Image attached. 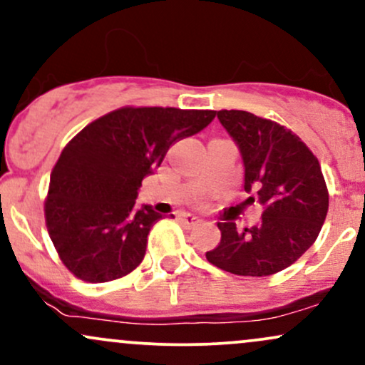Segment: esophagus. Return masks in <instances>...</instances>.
I'll list each match as a JSON object with an SVG mask.
<instances>
[{"label":"esophagus","mask_w":365,"mask_h":365,"mask_svg":"<svg viewBox=\"0 0 365 365\" xmlns=\"http://www.w3.org/2000/svg\"><path fill=\"white\" fill-rule=\"evenodd\" d=\"M180 221H182V223L187 225V226H195V225L202 223V217L188 215V212H183V215H180Z\"/></svg>","instance_id":"34e87169"}]
</instances>
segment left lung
<instances>
[{
	"label": "left lung",
	"instance_id": "1",
	"mask_svg": "<svg viewBox=\"0 0 365 365\" xmlns=\"http://www.w3.org/2000/svg\"><path fill=\"white\" fill-rule=\"evenodd\" d=\"M217 118L240 148L244 188L257 192L264 212L261 223L242 232L228 217L217 223L221 242L206 259L232 274H274L319 235L329 206L321 165L299 135L273 120L240 110H221Z\"/></svg>",
	"mask_w": 365,
	"mask_h": 365
}]
</instances>
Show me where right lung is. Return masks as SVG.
I'll return each instance as SVG.
<instances>
[{
    "mask_svg": "<svg viewBox=\"0 0 365 365\" xmlns=\"http://www.w3.org/2000/svg\"><path fill=\"white\" fill-rule=\"evenodd\" d=\"M212 110L123 106L91 121L61 150L44 200L46 228L75 278L106 283L142 262L161 215L135 209L142 180L170 145L211 123Z\"/></svg>",
    "mask_w": 365,
    "mask_h": 365,
    "instance_id": "right-lung-1",
    "label": "right lung"
}]
</instances>
